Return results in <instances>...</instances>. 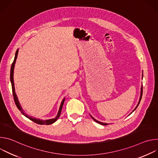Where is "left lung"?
Returning a JSON list of instances; mask_svg holds the SVG:
<instances>
[{
  "mask_svg": "<svg viewBox=\"0 0 158 158\" xmlns=\"http://www.w3.org/2000/svg\"><path fill=\"white\" fill-rule=\"evenodd\" d=\"M143 74H142V78H143ZM142 94H143V85H141V94H140V98H139V102H138V104H137V106H136V107L134 108V109L132 110V112H134L135 110H136V109L138 107V106H139V103H140V101H141V98H142ZM131 112V113H132ZM131 113H130V114H131ZM129 114V115H130ZM91 116V118L93 119V120L94 121H96V123H99V124H101V125H104V126H106V125H108L109 124H107V123H102V122H100V121H98V120H96V119H94L91 115H90Z\"/></svg>",
  "mask_w": 158,
  "mask_h": 158,
  "instance_id": "8db88e82",
  "label": "left lung"
}]
</instances>
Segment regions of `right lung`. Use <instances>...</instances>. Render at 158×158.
<instances>
[{"instance_id": "1", "label": "right lung", "mask_w": 158, "mask_h": 158, "mask_svg": "<svg viewBox=\"0 0 158 158\" xmlns=\"http://www.w3.org/2000/svg\"><path fill=\"white\" fill-rule=\"evenodd\" d=\"M18 52H19V49L16 51L15 52V57H14V60L12 64L11 65V68H10V82L12 84V93H13V96H14V101L15 103L16 104V106L17 107L18 109L21 112V113L23 114L24 116H25L26 118H29L30 120H31L32 121L38 124H41V125H44V124H46V125H49V124H51L54 123H55L57 119L59 118L60 115V112L62 110V108L65 101V98H64L60 103L59 109V111L57 112V116L53 118V119H46V120H42L40 119H36L35 118H33L32 116H28L26 113H25L24 110L22 109V107H21L19 101L18 100V98L17 96V94H15V87H14V67H15V62H16V59L17 57V55H18Z\"/></svg>"}]
</instances>
